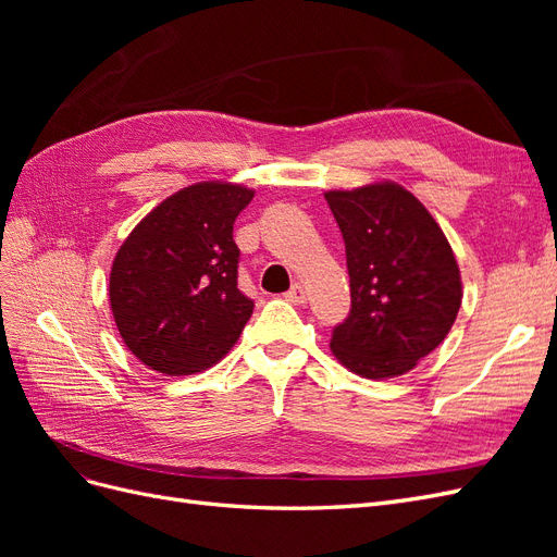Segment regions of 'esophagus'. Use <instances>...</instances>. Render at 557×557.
I'll use <instances>...</instances> for the list:
<instances>
[{"label":"esophagus","mask_w":557,"mask_h":557,"mask_svg":"<svg viewBox=\"0 0 557 557\" xmlns=\"http://www.w3.org/2000/svg\"><path fill=\"white\" fill-rule=\"evenodd\" d=\"M285 299H288L290 305H297V307L305 305V301H307V290H305V285H301V283H295L293 288H290L288 293H285Z\"/></svg>","instance_id":"esophagus-1"}]
</instances>
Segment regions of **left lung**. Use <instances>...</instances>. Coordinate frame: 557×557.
<instances>
[{"label":"left lung","instance_id":"left-lung-1","mask_svg":"<svg viewBox=\"0 0 557 557\" xmlns=\"http://www.w3.org/2000/svg\"><path fill=\"white\" fill-rule=\"evenodd\" d=\"M346 244L350 313L332 352L364 379L407 374L440 346L462 305L460 269L430 211L395 183L325 193Z\"/></svg>","mask_w":557,"mask_h":557}]
</instances>
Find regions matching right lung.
<instances>
[{
	"label": "right lung",
	"mask_w": 557,
	"mask_h": 557,
	"mask_svg": "<svg viewBox=\"0 0 557 557\" xmlns=\"http://www.w3.org/2000/svg\"><path fill=\"white\" fill-rule=\"evenodd\" d=\"M250 199L244 185L195 183L150 211L115 252L111 311L146 367L188 376L237 344L256 301L237 288L232 232Z\"/></svg>",
	"instance_id": "obj_1"
}]
</instances>
